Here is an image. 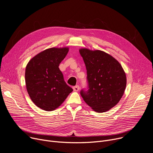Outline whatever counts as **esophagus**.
<instances>
[{"label": "esophagus", "instance_id": "34e87169", "mask_svg": "<svg viewBox=\"0 0 153 153\" xmlns=\"http://www.w3.org/2000/svg\"><path fill=\"white\" fill-rule=\"evenodd\" d=\"M79 88H80V87H79V85H76V86L73 87V90H74V91H79Z\"/></svg>", "mask_w": 153, "mask_h": 153}]
</instances>
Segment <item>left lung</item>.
I'll list each match as a JSON object with an SVG mask.
<instances>
[{"mask_svg":"<svg viewBox=\"0 0 153 153\" xmlns=\"http://www.w3.org/2000/svg\"><path fill=\"white\" fill-rule=\"evenodd\" d=\"M87 69L88 90L80 95L85 102L97 113H104L116 106L123 96L126 75L117 61L101 50H79Z\"/></svg>","mask_w":153,"mask_h":153,"instance_id":"left-lung-1","label":"left lung"}]
</instances>
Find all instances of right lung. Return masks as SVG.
<instances>
[{
    "instance_id": "1",
    "label": "right lung",
    "mask_w": 153,
    "mask_h": 153,
    "mask_svg": "<svg viewBox=\"0 0 153 153\" xmlns=\"http://www.w3.org/2000/svg\"><path fill=\"white\" fill-rule=\"evenodd\" d=\"M68 51V47L46 49L34 56L26 66L27 93L33 103L43 110H55L73 90L65 82L58 67Z\"/></svg>"
}]
</instances>
